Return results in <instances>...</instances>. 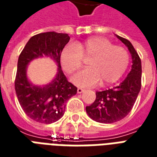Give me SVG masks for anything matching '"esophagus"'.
Returning a JSON list of instances; mask_svg holds the SVG:
<instances>
[{"label":"esophagus","mask_w":157,"mask_h":157,"mask_svg":"<svg viewBox=\"0 0 157 157\" xmlns=\"http://www.w3.org/2000/svg\"><path fill=\"white\" fill-rule=\"evenodd\" d=\"M84 91H85V90H84V89H83V88H78L77 89L78 94H82V93H83Z\"/></svg>","instance_id":"34e87169"}]
</instances>
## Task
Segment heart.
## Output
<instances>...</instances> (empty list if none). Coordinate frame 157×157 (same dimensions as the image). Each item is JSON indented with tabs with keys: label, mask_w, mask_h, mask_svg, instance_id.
Segmentation results:
<instances>
[{
	"label": "heart",
	"mask_w": 157,
	"mask_h": 157,
	"mask_svg": "<svg viewBox=\"0 0 157 157\" xmlns=\"http://www.w3.org/2000/svg\"><path fill=\"white\" fill-rule=\"evenodd\" d=\"M88 60L89 68L81 70L72 78V82L80 87L115 83L122 77L129 63L128 51L102 37H92L83 42L66 45L60 53V63L68 74L78 69L83 59Z\"/></svg>",
	"instance_id": "heart-1"
}]
</instances>
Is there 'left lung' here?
Returning a JSON list of instances; mask_svg holds the SVG:
<instances>
[{
    "mask_svg": "<svg viewBox=\"0 0 157 157\" xmlns=\"http://www.w3.org/2000/svg\"><path fill=\"white\" fill-rule=\"evenodd\" d=\"M128 47L132 56V69L118 86L96 92V99L86 112L90 118L101 123H113L127 116L136 102L141 86V62L130 41L116 35Z\"/></svg>",
    "mask_w": 157,
    "mask_h": 157,
    "instance_id": "left-lung-1",
    "label": "left lung"
}]
</instances>
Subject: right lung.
<instances>
[{"instance_id":"1","label":"right lung","mask_w":157,"mask_h":157,"mask_svg":"<svg viewBox=\"0 0 157 157\" xmlns=\"http://www.w3.org/2000/svg\"><path fill=\"white\" fill-rule=\"evenodd\" d=\"M69 40L68 34L40 33L29 39L19 56L15 80L16 96L25 114L35 122H57L64 114L66 102L77 94V88L67 80L60 65V53ZM42 57L54 60L58 70L49 83L36 86L28 79L27 67L32 60Z\"/></svg>"}]
</instances>
